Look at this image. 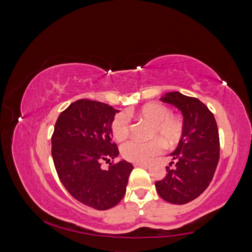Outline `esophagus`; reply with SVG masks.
<instances>
[{
  "instance_id": "obj_1",
  "label": "esophagus",
  "mask_w": 252,
  "mask_h": 252,
  "mask_svg": "<svg viewBox=\"0 0 252 252\" xmlns=\"http://www.w3.org/2000/svg\"><path fill=\"white\" fill-rule=\"evenodd\" d=\"M135 166L143 167V168H150V164H147V162H136Z\"/></svg>"
}]
</instances>
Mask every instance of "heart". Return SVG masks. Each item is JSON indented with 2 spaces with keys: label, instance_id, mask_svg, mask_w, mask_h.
Segmentation results:
<instances>
[{
  "label": "heart",
  "instance_id": "heart-1",
  "mask_svg": "<svg viewBox=\"0 0 252 252\" xmlns=\"http://www.w3.org/2000/svg\"><path fill=\"white\" fill-rule=\"evenodd\" d=\"M129 116H135L152 125L150 136H156L149 141L130 140L121 146L123 158L133 162L150 160L153 156L162 150L164 144L175 145L184 135L185 125L179 117L170 115V110L161 103L152 102L143 106L136 111L127 112ZM129 119L123 113L115 117L111 123L112 136L117 141H123L129 135Z\"/></svg>",
  "mask_w": 252,
  "mask_h": 252
}]
</instances>
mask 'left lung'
Returning a JSON list of instances; mask_svg holds the SVG:
<instances>
[{"label":"left lung","mask_w":252,"mask_h":252,"mask_svg":"<svg viewBox=\"0 0 252 252\" xmlns=\"http://www.w3.org/2000/svg\"><path fill=\"white\" fill-rule=\"evenodd\" d=\"M184 116L185 131L177 149L171 153L167 175L156 181L161 199L172 204H186L203 193L213 179L220 159V136L214 115L198 98L179 92L166 93L160 98Z\"/></svg>","instance_id":"8db88e82"}]
</instances>
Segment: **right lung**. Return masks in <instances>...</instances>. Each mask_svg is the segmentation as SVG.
I'll return each mask as SVG.
<instances>
[{
	"instance_id": "1",
	"label": "right lung",
	"mask_w": 252,
	"mask_h": 252,
	"mask_svg": "<svg viewBox=\"0 0 252 252\" xmlns=\"http://www.w3.org/2000/svg\"><path fill=\"white\" fill-rule=\"evenodd\" d=\"M119 110L107 103L80 99L59 116L51 137V154L62 185L74 199L96 210L117 205L126 194L133 169L120 160L101 169L102 160L119 155L111 142V123Z\"/></svg>"
}]
</instances>
